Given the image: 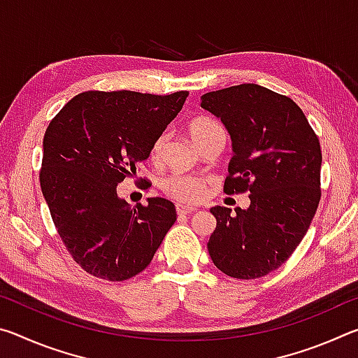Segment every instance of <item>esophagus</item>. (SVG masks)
Here are the masks:
<instances>
[{
	"instance_id": "1",
	"label": "esophagus",
	"mask_w": 358,
	"mask_h": 358,
	"mask_svg": "<svg viewBox=\"0 0 358 358\" xmlns=\"http://www.w3.org/2000/svg\"><path fill=\"white\" fill-rule=\"evenodd\" d=\"M196 210H197L196 207H187V205H181V203L177 205V213L178 215H191Z\"/></svg>"
}]
</instances>
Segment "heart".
Instances as JSON below:
<instances>
[{
  "mask_svg": "<svg viewBox=\"0 0 358 358\" xmlns=\"http://www.w3.org/2000/svg\"><path fill=\"white\" fill-rule=\"evenodd\" d=\"M187 132L199 150H203L213 142L226 143V129L210 117H197L189 121ZM167 142V136L161 134L151 147V159L157 161L162 156ZM207 180L189 177V175H173L164 183V191L180 202H197L207 189Z\"/></svg>",
  "mask_w": 358,
  "mask_h": 358,
  "instance_id": "heart-1",
  "label": "heart"
}]
</instances>
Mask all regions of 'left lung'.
<instances>
[{
	"label": "left lung",
	"instance_id": "1",
	"mask_svg": "<svg viewBox=\"0 0 358 358\" xmlns=\"http://www.w3.org/2000/svg\"><path fill=\"white\" fill-rule=\"evenodd\" d=\"M201 107L221 118L234 156L224 192L250 191V207L210 211L216 229L208 252L237 280L268 275L290 257L308 232L320 201L322 153L305 113L287 96L256 83L202 96Z\"/></svg>",
	"mask_w": 358,
	"mask_h": 358
}]
</instances>
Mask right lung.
<instances>
[{
  "instance_id": "add662e5",
  "label": "right lung",
  "mask_w": 358,
  "mask_h": 358,
  "mask_svg": "<svg viewBox=\"0 0 358 358\" xmlns=\"http://www.w3.org/2000/svg\"><path fill=\"white\" fill-rule=\"evenodd\" d=\"M187 94L85 92L48 124L41 189L66 250L87 273L108 281L141 273L177 221L167 199L131 207L117 186L137 173Z\"/></svg>"
}]
</instances>
